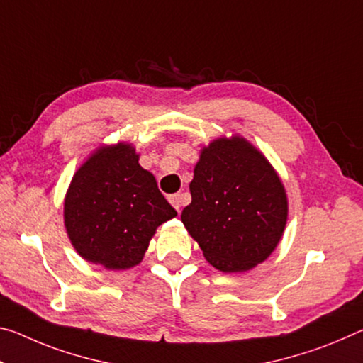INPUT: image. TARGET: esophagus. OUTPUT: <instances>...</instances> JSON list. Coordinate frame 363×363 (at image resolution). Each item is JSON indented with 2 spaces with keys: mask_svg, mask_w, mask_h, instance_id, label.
<instances>
[{
  "mask_svg": "<svg viewBox=\"0 0 363 363\" xmlns=\"http://www.w3.org/2000/svg\"><path fill=\"white\" fill-rule=\"evenodd\" d=\"M184 200H186V195H184V194H174V195H171V197H169L171 205L174 206L177 211H181L182 205H184Z\"/></svg>",
  "mask_w": 363,
  "mask_h": 363,
  "instance_id": "obj_1",
  "label": "esophagus"
}]
</instances>
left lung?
<instances>
[{"mask_svg":"<svg viewBox=\"0 0 363 363\" xmlns=\"http://www.w3.org/2000/svg\"><path fill=\"white\" fill-rule=\"evenodd\" d=\"M192 202L181 220L224 273L247 272L272 255L283 238L287 197L262 152L244 137H221L203 147L191 182Z\"/></svg>","mask_w":363,"mask_h":363,"instance_id":"1","label":"left lung"}]
</instances>
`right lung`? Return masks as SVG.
<instances>
[{"instance_id": "right-lung-1", "label": "right lung", "mask_w": 363, "mask_h": 363, "mask_svg": "<svg viewBox=\"0 0 363 363\" xmlns=\"http://www.w3.org/2000/svg\"><path fill=\"white\" fill-rule=\"evenodd\" d=\"M177 211L130 143L100 147L74 174L65 200V226L77 254L108 269L142 262L160 224Z\"/></svg>"}]
</instances>
